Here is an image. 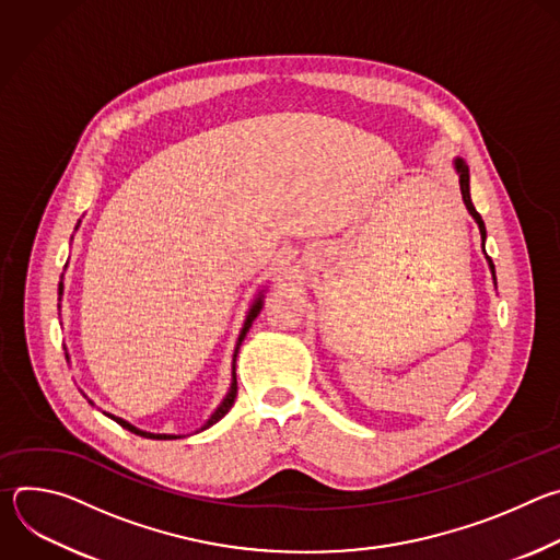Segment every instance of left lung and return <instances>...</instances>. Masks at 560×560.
Wrapping results in <instances>:
<instances>
[{"mask_svg": "<svg viewBox=\"0 0 560 560\" xmlns=\"http://www.w3.org/2000/svg\"><path fill=\"white\" fill-rule=\"evenodd\" d=\"M454 171H456V175H458V186H460V197H463V203H465V208H467V212L471 214V219L476 221V225H478V232H481V242H483V253H486V238H488V232H486V223H483V219H481V214L476 212V208H474V203H471V197H469V168H467V164L463 162L460 156H454ZM486 259H488V266H490V272H492V281H494V285H497V270H494V264H492V259L486 255Z\"/></svg>", "mask_w": 560, "mask_h": 560, "instance_id": "1", "label": "left lung"}]
</instances>
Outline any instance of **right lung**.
Returning a JSON list of instances; mask_svg holds the SVG:
<instances>
[{"instance_id":"obj_1","label":"right lung","mask_w":560,"mask_h":560,"mask_svg":"<svg viewBox=\"0 0 560 560\" xmlns=\"http://www.w3.org/2000/svg\"><path fill=\"white\" fill-rule=\"evenodd\" d=\"M79 228V223L74 225V230ZM61 294H63V281H59V301H61ZM61 307V305H59ZM261 307H264V290L257 294V299L253 301V305L248 307V312H246V322H244V328H242V332H238V339H236V346H234V354H232V378H230V387H228V392H225V396H223V401L214 408V412L208 417V421L197 430V432H201V430H208L210 425H214L217 421H221L225 415H228V410L234 406V398H236V354H238V348H242V343H244V339H246V335H248V330H250V326H253V322L255 318L259 316V312H261ZM70 357H68V350H66V361H68ZM86 396V394H84ZM89 398V396H86ZM89 404L91 406H95L91 398H89ZM104 412V410H102ZM108 419H113L115 423H119L124 430H128V432H132V434H139V436H143V439H154V441H171V439H182L184 434H154V432H145V430H139V428H135L132 423H128L126 419H121V417H115V415H110V412H104Z\"/></svg>"}]
</instances>
